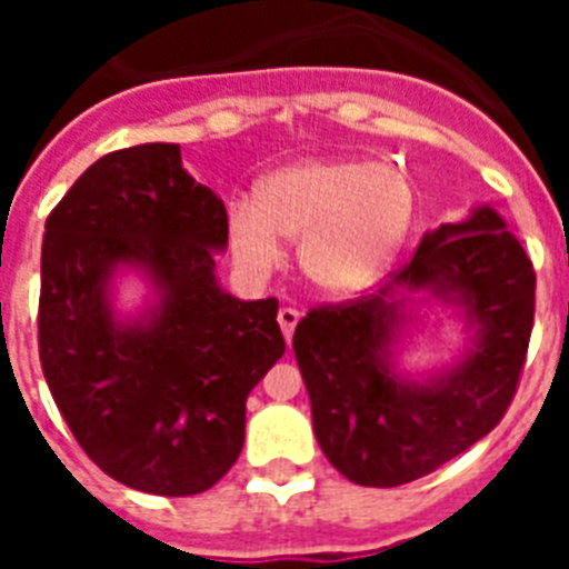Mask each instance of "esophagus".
<instances>
[{
  "label": "esophagus",
  "mask_w": 569,
  "mask_h": 569,
  "mask_svg": "<svg viewBox=\"0 0 569 569\" xmlns=\"http://www.w3.org/2000/svg\"><path fill=\"white\" fill-rule=\"evenodd\" d=\"M296 325H299V310L281 308L279 310V328H281V333H284V341H288V345H290V339H293Z\"/></svg>",
  "instance_id": "34e87169"
}]
</instances>
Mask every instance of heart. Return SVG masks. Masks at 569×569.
<instances>
[{
  "label": "heart",
  "mask_w": 569,
  "mask_h": 569,
  "mask_svg": "<svg viewBox=\"0 0 569 569\" xmlns=\"http://www.w3.org/2000/svg\"><path fill=\"white\" fill-rule=\"evenodd\" d=\"M413 216V184L399 164L305 159L261 179L256 202L230 204L228 233L248 273L279 268L281 234L301 241V270L321 293L356 296L393 268Z\"/></svg>",
  "instance_id": "heart-1"
}]
</instances>
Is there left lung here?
<instances>
[{"label": "left lung", "instance_id": "1", "mask_svg": "<svg viewBox=\"0 0 569 569\" xmlns=\"http://www.w3.org/2000/svg\"><path fill=\"white\" fill-rule=\"evenodd\" d=\"M416 295L456 307L471 330L466 356L427 377L395 367ZM532 310V261L490 204L427 230L376 293L310 310L293 353L330 465L361 487H399L485 439L519 385Z\"/></svg>", "mask_w": 569, "mask_h": 569}]
</instances>
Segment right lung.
Instances as JSON below:
<instances>
[{"instance_id": "add662e5", "label": "right lung", "mask_w": 569, "mask_h": 569, "mask_svg": "<svg viewBox=\"0 0 569 569\" xmlns=\"http://www.w3.org/2000/svg\"><path fill=\"white\" fill-rule=\"evenodd\" d=\"M228 210L182 168L179 144L102 156L44 222L39 359L90 461L124 487L193 496L244 445V401L284 353L279 301H241L216 279ZM149 281L139 317L114 279Z\"/></svg>"}]
</instances>
